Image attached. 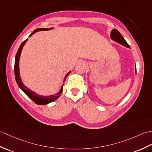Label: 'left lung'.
<instances>
[{"instance_id":"obj_1","label":"left lung","mask_w":152,"mask_h":152,"mask_svg":"<svg viewBox=\"0 0 152 152\" xmlns=\"http://www.w3.org/2000/svg\"><path fill=\"white\" fill-rule=\"evenodd\" d=\"M111 38L113 40H114L115 41L117 42V43L122 45L123 46H124L126 47L129 48V45L127 43L126 41L124 39V38L122 37V35L119 31L113 29L111 32ZM135 72H137V69H136V66H135Z\"/></svg>"}]
</instances>
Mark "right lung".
<instances>
[{
	"label": "right lung",
	"mask_w": 152,
	"mask_h": 152,
	"mask_svg": "<svg viewBox=\"0 0 152 152\" xmlns=\"http://www.w3.org/2000/svg\"><path fill=\"white\" fill-rule=\"evenodd\" d=\"M52 28H37V29L35 30L32 33H31L29 37H30L31 36H32L34 34H35L36 32V31H41V30H50ZM27 39L25 40L24 41L22 44L20 45L19 48L18 49V50H17V52L16 54V56H15V65H14V72H15V80H16V82L18 85L19 87L20 88V89L22 90L23 92L25 93L27 96L29 97L30 99L32 100L35 103L38 104V105H46V104H48L49 103H50V102H52L53 101L56 100L57 98H58L60 96V94H61L62 91H63V85H62V86L61 87V89L59 91V92L54 95H50V96H41V95L39 94H37V93H36L34 91L30 90L28 88H27L23 84L22 80H21V78L20 77V74H19V58H20V53L21 51H22V49L24 47V44L26 43V42L27 41ZM70 72H69L67 74H66L65 77V79L64 80H66V77L68 76V75H69V73Z\"/></svg>",
	"instance_id": "obj_1"
}]
</instances>
